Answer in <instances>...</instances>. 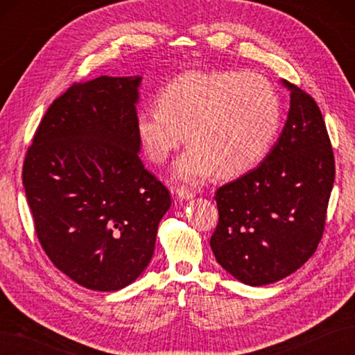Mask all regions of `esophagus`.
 I'll use <instances>...</instances> for the list:
<instances>
[{"instance_id": "34e87169", "label": "esophagus", "mask_w": 355, "mask_h": 355, "mask_svg": "<svg viewBox=\"0 0 355 355\" xmlns=\"http://www.w3.org/2000/svg\"><path fill=\"white\" fill-rule=\"evenodd\" d=\"M175 193H177V197H178L180 200H191V198H193V192H191V191L187 189V187H184V186L177 187Z\"/></svg>"}]
</instances>
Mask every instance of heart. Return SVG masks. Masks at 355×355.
I'll use <instances>...</instances> for the list:
<instances>
[{
  "label": "heart",
  "instance_id": "1",
  "mask_svg": "<svg viewBox=\"0 0 355 355\" xmlns=\"http://www.w3.org/2000/svg\"><path fill=\"white\" fill-rule=\"evenodd\" d=\"M275 87L256 73L189 70L173 78L157 105L141 108L137 134L149 160L163 163L183 145L173 172L200 183L239 175L267 155L281 126Z\"/></svg>",
  "mask_w": 355,
  "mask_h": 355
}]
</instances>
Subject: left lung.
<instances>
[{"mask_svg":"<svg viewBox=\"0 0 355 355\" xmlns=\"http://www.w3.org/2000/svg\"><path fill=\"white\" fill-rule=\"evenodd\" d=\"M290 111L258 168L216 191L220 220L210 238L218 263L261 286L294 273L323 235L336 166L322 112L304 89L282 80Z\"/></svg>","mask_w":355,"mask_h":355,"instance_id":"obj_1","label":"left lung"}]
</instances>
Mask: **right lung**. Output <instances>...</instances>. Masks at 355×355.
Wrapping results in <instances>:
<instances>
[{"label": "right lung", "mask_w": 355, "mask_h": 355, "mask_svg": "<svg viewBox=\"0 0 355 355\" xmlns=\"http://www.w3.org/2000/svg\"><path fill=\"white\" fill-rule=\"evenodd\" d=\"M140 84L101 76L71 85L45 112L22 168L44 252L89 290H122L143 273L171 207L139 157Z\"/></svg>", "instance_id": "obj_1"}]
</instances>
